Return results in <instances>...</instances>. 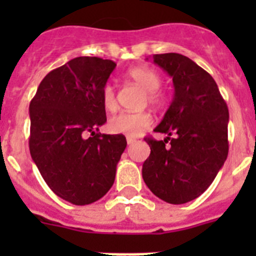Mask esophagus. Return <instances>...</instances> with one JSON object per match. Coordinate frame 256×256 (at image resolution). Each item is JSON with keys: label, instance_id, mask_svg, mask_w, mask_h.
<instances>
[{"label": "esophagus", "instance_id": "esophagus-1", "mask_svg": "<svg viewBox=\"0 0 256 256\" xmlns=\"http://www.w3.org/2000/svg\"><path fill=\"white\" fill-rule=\"evenodd\" d=\"M134 142H136L134 137H130V136H126V144H134Z\"/></svg>", "mask_w": 256, "mask_h": 256}]
</instances>
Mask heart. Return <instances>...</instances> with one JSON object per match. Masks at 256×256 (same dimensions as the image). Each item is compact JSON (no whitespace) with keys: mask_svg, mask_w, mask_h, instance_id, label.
Masks as SVG:
<instances>
[{"mask_svg":"<svg viewBox=\"0 0 256 256\" xmlns=\"http://www.w3.org/2000/svg\"><path fill=\"white\" fill-rule=\"evenodd\" d=\"M126 76L146 91V97H148V102L158 104L162 100V96L158 92V90L162 86V78L155 70L148 66H134L126 72ZM101 101H102L104 108L108 112H112L116 108L115 88L110 83L104 84L102 90H101ZM151 124H152V116L148 112H124L110 118L108 128L112 133L136 137V136H140L144 130H148Z\"/></svg>","mask_w":256,"mask_h":256,"instance_id":"heart-1","label":"heart"}]
</instances>
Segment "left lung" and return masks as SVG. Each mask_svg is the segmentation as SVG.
<instances>
[{"label": "left lung", "instance_id": "1", "mask_svg": "<svg viewBox=\"0 0 256 256\" xmlns=\"http://www.w3.org/2000/svg\"><path fill=\"white\" fill-rule=\"evenodd\" d=\"M154 62L173 78L174 97L155 132L146 137L150 156L142 177L154 195L184 204L212 184L228 155V108L212 76L180 54L154 55Z\"/></svg>", "mask_w": 256, "mask_h": 256}]
</instances>
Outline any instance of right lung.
<instances>
[{
  "instance_id": "add662e5",
  "label": "right lung",
  "mask_w": 256,
  "mask_h": 256,
  "mask_svg": "<svg viewBox=\"0 0 256 256\" xmlns=\"http://www.w3.org/2000/svg\"><path fill=\"white\" fill-rule=\"evenodd\" d=\"M116 64L80 56L50 72L29 105V150L50 188L74 205L100 200L112 188L126 148L123 134H102L101 90Z\"/></svg>"
}]
</instances>
